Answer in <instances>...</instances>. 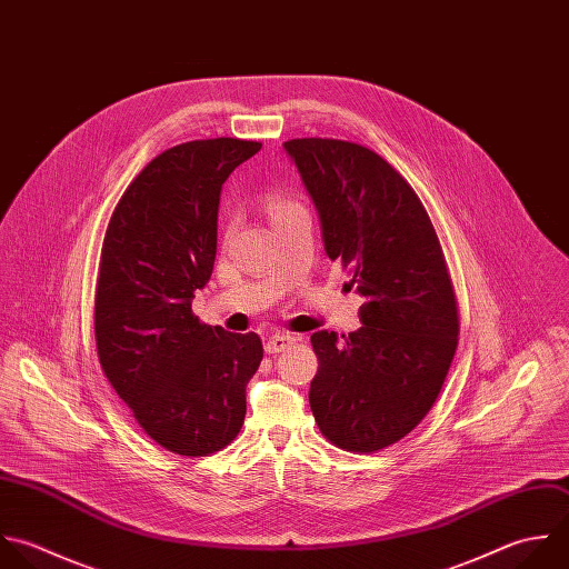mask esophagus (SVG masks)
I'll list each match as a JSON object with an SVG mask.
<instances>
[{
    "label": "esophagus",
    "mask_w": 569,
    "mask_h": 569,
    "mask_svg": "<svg viewBox=\"0 0 569 569\" xmlns=\"http://www.w3.org/2000/svg\"><path fill=\"white\" fill-rule=\"evenodd\" d=\"M292 341H295V337H290V335H272L266 339V352L277 355V352L286 350Z\"/></svg>",
    "instance_id": "esophagus-1"
}]
</instances>
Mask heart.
Listing matches in <instances>:
<instances>
[{
  "mask_svg": "<svg viewBox=\"0 0 569 569\" xmlns=\"http://www.w3.org/2000/svg\"><path fill=\"white\" fill-rule=\"evenodd\" d=\"M295 208H301V206L295 203V201H288V199H283V197H272V199H270V212H272L274 219L281 217V214H286V212H290V210H295Z\"/></svg>",
  "mask_w": 569,
  "mask_h": 569,
  "instance_id": "obj_1",
  "label": "heart"
}]
</instances>
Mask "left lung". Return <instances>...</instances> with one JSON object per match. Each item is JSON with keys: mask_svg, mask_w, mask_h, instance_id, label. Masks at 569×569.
<instances>
[{"mask_svg": "<svg viewBox=\"0 0 569 569\" xmlns=\"http://www.w3.org/2000/svg\"><path fill=\"white\" fill-rule=\"evenodd\" d=\"M321 223L326 254L363 297L361 328L319 330L310 408L348 452H377L435 406L457 352L459 315L432 221L410 183L377 152L341 139H290Z\"/></svg>", "mask_w": 569, "mask_h": 569, "instance_id": "8db88e82", "label": "left lung"}]
</instances>
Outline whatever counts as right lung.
I'll list each match as a JSON object with an SVG mask.
<instances>
[{"label": "right lung", "mask_w": 569, "mask_h": 569, "mask_svg": "<svg viewBox=\"0 0 569 569\" xmlns=\"http://www.w3.org/2000/svg\"><path fill=\"white\" fill-rule=\"evenodd\" d=\"M261 150L232 137L174 146L119 199L101 248L94 337L99 363L161 448L206 457L246 417V386L263 359L259 335H232L192 315L217 257L221 186Z\"/></svg>", "instance_id": "right-lung-1"}]
</instances>
